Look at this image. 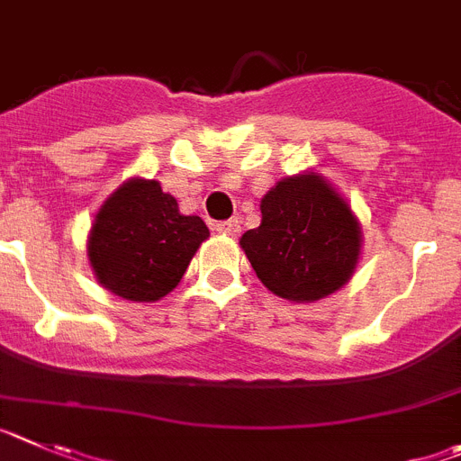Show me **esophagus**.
Returning a JSON list of instances; mask_svg holds the SVG:
<instances>
[{"label": "esophagus", "instance_id": "34e87169", "mask_svg": "<svg viewBox=\"0 0 461 461\" xmlns=\"http://www.w3.org/2000/svg\"><path fill=\"white\" fill-rule=\"evenodd\" d=\"M213 230L218 231V234H222V236H239V231H240V222L236 221V218H231V221L215 222Z\"/></svg>", "mask_w": 461, "mask_h": 461}]
</instances>
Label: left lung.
Returning <instances> with one entry per match:
<instances>
[{
    "instance_id": "1",
    "label": "left lung",
    "mask_w": 461,
    "mask_h": 461,
    "mask_svg": "<svg viewBox=\"0 0 461 461\" xmlns=\"http://www.w3.org/2000/svg\"><path fill=\"white\" fill-rule=\"evenodd\" d=\"M261 222L240 236L261 285L292 303L342 289L358 267L363 230L329 179L308 169L277 181L261 197Z\"/></svg>"
}]
</instances>
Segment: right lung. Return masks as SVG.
<instances>
[{
  "instance_id": "add662e5",
  "label": "right lung",
  "mask_w": 461,
  "mask_h": 461,
  "mask_svg": "<svg viewBox=\"0 0 461 461\" xmlns=\"http://www.w3.org/2000/svg\"><path fill=\"white\" fill-rule=\"evenodd\" d=\"M209 239L200 215H184L156 179L132 176L107 197L91 221L86 257L98 285L114 296L153 303L184 277Z\"/></svg>"
}]
</instances>
